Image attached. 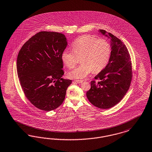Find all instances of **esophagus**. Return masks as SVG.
Masks as SVG:
<instances>
[{
  "label": "esophagus",
  "instance_id": "34e87169",
  "mask_svg": "<svg viewBox=\"0 0 152 152\" xmlns=\"http://www.w3.org/2000/svg\"><path fill=\"white\" fill-rule=\"evenodd\" d=\"M75 83H78V84H81V83H82L83 82V80H75Z\"/></svg>",
  "mask_w": 152,
  "mask_h": 152
}]
</instances>
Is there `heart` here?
Masks as SVG:
<instances>
[{
  "instance_id": "1",
  "label": "heart",
  "mask_w": 152,
  "mask_h": 152,
  "mask_svg": "<svg viewBox=\"0 0 152 152\" xmlns=\"http://www.w3.org/2000/svg\"><path fill=\"white\" fill-rule=\"evenodd\" d=\"M72 50L65 49L61 59L68 68H73L80 58L81 64L68 73L69 78L83 79L93 70L94 72L102 71L107 66L111 55V46L107 41L91 35H84L76 39Z\"/></svg>"
}]
</instances>
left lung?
<instances>
[{
  "label": "left lung",
  "instance_id": "1",
  "mask_svg": "<svg viewBox=\"0 0 152 152\" xmlns=\"http://www.w3.org/2000/svg\"><path fill=\"white\" fill-rule=\"evenodd\" d=\"M98 32L110 39L111 55L108 64L94 77L100 81L91 83L86 97L94 106L108 109L119 103L128 91L132 79V64L126 45L104 30Z\"/></svg>",
  "mask_w": 152,
  "mask_h": 152
}]
</instances>
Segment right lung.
Returning <instances> with one entry per match:
<instances>
[{
    "label": "right lung",
    "instance_id": "add662e5",
    "mask_svg": "<svg viewBox=\"0 0 152 152\" xmlns=\"http://www.w3.org/2000/svg\"><path fill=\"white\" fill-rule=\"evenodd\" d=\"M67 38L61 33L41 31L25 43L18 53L17 71L28 100L39 109L50 111L63 102L71 80L63 79L61 54Z\"/></svg>",
    "mask_w": 152,
    "mask_h": 152
}]
</instances>
